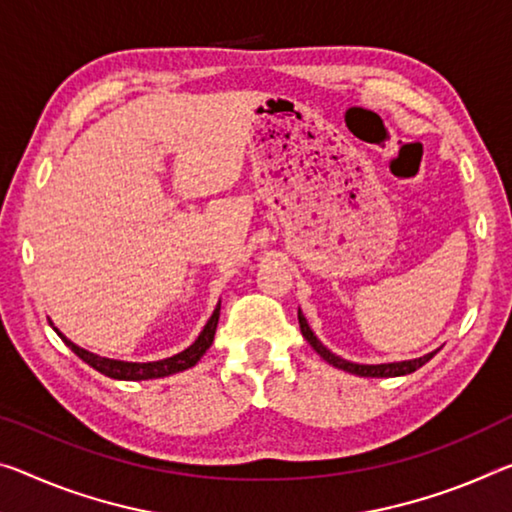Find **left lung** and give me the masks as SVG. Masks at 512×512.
Returning <instances> with one entry per match:
<instances>
[{"label":"left lung","mask_w":512,"mask_h":512,"mask_svg":"<svg viewBox=\"0 0 512 512\" xmlns=\"http://www.w3.org/2000/svg\"><path fill=\"white\" fill-rule=\"evenodd\" d=\"M298 323H300V332H303V337L310 342V346L314 348L316 353L321 355L323 360H326L328 364H332L335 369H342L346 373H353V376H362V378H396V376H408V373L417 371L419 367H424V364L433 358V353L424 355V358H415V360H403V362H385V364H358V362H351V360H344L339 358V355H335L330 351V348H326L321 344V339L314 335L310 323H307L305 314L298 310Z\"/></svg>","instance_id":"obj_1"}]
</instances>
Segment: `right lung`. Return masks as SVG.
<instances>
[{"label": "right lung", "instance_id": "obj_1", "mask_svg": "<svg viewBox=\"0 0 512 512\" xmlns=\"http://www.w3.org/2000/svg\"><path fill=\"white\" fill-rule=\"evenodd\" d=\"M218 316H221V300H218L214 314L209 316V321L205 323V328H202V332L198 335L196 342H193L189 348H184V351L175 353L173 358L154 360V362H125V360L102 358V355L86 351V348H81L75 342H70V339L63 335V332L56 328L52 321H50V326L54 328L56 335L63 339V344H66L70 351L77 355V358L84 360L88 367H93L95 371L104 373V376H109L113 380H152V378L173 376V373H180L184 369L196 367L198 360L207 353V348L212 346V342H214L216 326H218Z\"/></svg>", "mask_w": 512, "mask_h": 512}]
</instances>
